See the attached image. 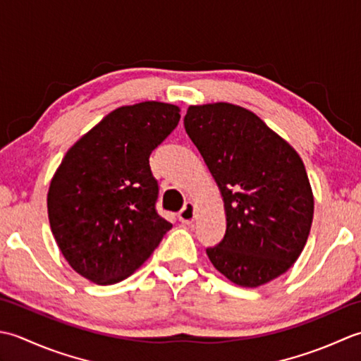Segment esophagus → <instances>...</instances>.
<instances>
[{
  "instance_id": "34e87169",
  "label": "esophagus",
  "mask_w": 361,
  "mask_h": 361,
  "mask_svg": "<svg viewBox=\"0 0 361 361\" xmlns=\"http://www.w3.org/2000/svg\"><path fill=\"white\" fill-rule=\"evenodd\" d=\"M196 205L193 202H187L185 207L179 212V221L183 224H190L195 219Z\"/></svg>"
}]
</instances>
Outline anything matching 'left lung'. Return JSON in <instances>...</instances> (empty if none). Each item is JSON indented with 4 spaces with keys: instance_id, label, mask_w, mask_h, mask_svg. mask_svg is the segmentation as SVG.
Segmentation results:
<instances>
[{
    "instance_id": "obj_1",
    "label": "left lung",
    "mask_w": 361,
    "mask_h": 361,
    "mask_svg": "<svg viewBox=\"0 0 361 361\" xmlns=\"http://www.w3.org/2000/svg\"><path fill=\"white\" fill-rule=\"evenodd\" d=\"M183 126L221 193L226 235L207 255L246 288L274 281L302 252L314 200L304 161L251 110L231 102L190 106Z\"/></svg>"
}]
</instances>
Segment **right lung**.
I'll return each mask as SVG.
<instances>
[{
  "label": "right lung",
  "mask_w": 361,
  "mask_h": 361,
  "mask_svg": "<svg viewBox=\"0 0 361 361\" xmlns=\"http://www.w3.org/2000/svg\"><path fill=\"white\" fill-rule=\"evenodd\" d=\"M179 106L143 101L106 115L65 154L48 190L51 232L65 260L98 285L135 273L173 224L157 215L149 156Z\"/></svg>",
  "instance_id": "add662e5"
}]
</instances>
